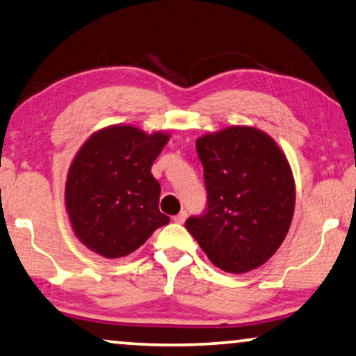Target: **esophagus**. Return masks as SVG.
I'll list each match as a JSON object with an SVG mask.
<instances>
[{"mask_svg":"<svg viewBox=\"0 0 356 356\" xmlns=\"http://www.w3.org/2000/svg\"><path fill=\"white\" fill-rule=\"evenodd\" d=\"M185 219H187V211H180L177 216H174V221L179 222V224H182Z\"/></svg>","mask_w":356,"mask_h":356,"instance_id":"1","label":"esophagus"}]
</instances>
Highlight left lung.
Instances as JSON below:
<instances>
[{
	"label": "left lung",
	"mask_w": 356,
	"mask_h": 356,
	"mask_svg": "<svg viewBox=\"0 0 356 356\" xmlns=\"http://www.w3.org/2000/svg\"><path fill=\"white\" fill-rule=\"evenodd\" d=\"M208 203L185 227L214 266L242 274L261 266L284 242L293 218L287 158L268 134L234 126L197 140Z\"/></svg>",
	"instance_id": "left-lung-1"
}]
</instances>
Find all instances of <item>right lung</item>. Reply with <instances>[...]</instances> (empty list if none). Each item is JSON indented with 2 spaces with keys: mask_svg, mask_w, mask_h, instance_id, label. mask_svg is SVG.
<instances>
[{
  "mask_svg": "<svg viewBox=\"0 0 356 356\" xmlns=\"http://www.w3.org/2000/svg\"><path fill=\"white\" fill-rule=\"evenodd\" d=\"M168 140L163 132L111 126L82 145L67 172L66 209L85 247L104 258L127 257L169 222L152 176Z\"/></svg>",
  "mask_w": 356,
  "mask_h": 356,
  "instance_id": "add662e5",
  "label": "right lung"
}]
</instances>
